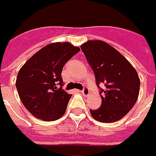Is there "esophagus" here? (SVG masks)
<instances>
[{"mask_svg": "<svg viewBox=\"0 0 156 156\" xmlns=\"http://www.w3.org/2000/svg\"><path fill=\"white\" fill-rule=\"evenodd\" d=\"M82 93H83V94L85 97H88V96L90 95V90H89L87 87H84V89L83 90Z\"/></svg>", "mask_w": 156, "mask_h": 156, "instance_id": "esophagus-1", "label": "esophagus"}]
</instances>
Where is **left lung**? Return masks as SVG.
<instances>
[{"label":"left lung","instance_id":"left-lung-1","mask_svg":"<svg viewBox=\"0 0 156 156\" xmlns=\"http://www.w3.org/2000/svg\"><path fill=\"white\" fill-rule=\"evenodd\" d=\"M81 49L94 72L98 86H106L101 90V106L90 110L91 116L107 123L121 120L139 98L140 80L136 69L118 50L103 41H87Z\"/></svg>","mask_w":156,"mask_h":156}]
</instances>
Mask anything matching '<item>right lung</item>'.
Segmentation results:
<instances>
[{
  "label": "right lung",
  "mask_w": 156,
  "mask_h": 156,
  "mask_svg": "<svg viewBox=\"0 0 156 156\" xmlns=\"http://www.w3.org/2000/svg\"><path fill=\"white\" fill-rule=\"evenodd\" d=\"M80 48L68 41L52 42L33 55L17 73L16 87L21 102L33 115L45 122L66 113L71 94L62 87V69Z\"/></svg>",
  "instance_id": "right-lung-1"
}]
</instances>
